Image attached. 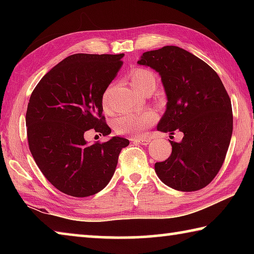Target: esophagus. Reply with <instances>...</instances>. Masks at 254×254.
<instances>
[{
  "label": "esophagus",
  "mask_w": 254,
  "mask_h": 254,
  "mask_svg": "<svg viewBox=\"0 0 254 254\" xmlns=\"http://www.w3.org/2000/svg\"><path fill=\"white\" fill-rule=\"evenodd\" d=\"M131 141H134V142L141 143L143 145H147L150 143V139H148V137H131Z\"/></svg>",
  "instance_id": "34e87169"
}]
</instances>
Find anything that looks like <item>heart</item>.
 Here are the masks:
<instances>
[{"instance_id": "obj_1", "label": "heart", "mask_w": 254, "mask_h": 254, "mask_svg": "<svg viewBox=\"0 0 254 254\" xmlns=\"http://www.w3.org/2000/svg\"><path fill=\"white\" fill-rule=\"evenodd\" d=\"M131 84L136 91L142 92L150 85L156 86V77L151 71L145 68H133L128 74ZM112 86H109L102 95V105L105 111L111 109V94ZM158 117L153 111L145 110L141 112L124 113L114 120L113 127L118 134L140 136L147 131V128L157 122Z\"/></svg>"}]
</instances>
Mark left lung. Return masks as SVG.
<instances>
[{
	"label": "left lung",
	"instance_id": "left-lung-1",
	"mask_svg": "<svg viewBox=\"0 0 254 254\" xmlns=\"http://www.w3.org/2000/svg\"><path fill=\"white\" fill-rule=\"evenodd\" d=\"M137 64L158 71L165 87L168 102L158 131L184 133L180 142L169 140L173 151L156 162V174L176 190H199L220 171L229 149L233 131L229 94L212 67L179 47L147 51Z\"/></svg>",
	"mask_w": 254,
	"mask_h": 254
}]
</instances>
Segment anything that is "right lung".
I'll return each mask as SVG.
<instances>
[{"instance_id":"right-lung-1","label":"right lung","mask_w":254,"mask_h":254,"mask_svg":"<svg viewBox=\"0 0 254 254\" xmlns=\"http://www.w3.org/2000/svg\"><path fill=\"white\" fill-rule=\"evenodd\" d=\"M124 54L71 55L42 77L30 96L25 124L29 148L45 177L64 194L101 191L128 140L113 136L87 144L86 131L109 135L102 95L122 66Z\"/></svg>"}]
</instances>
